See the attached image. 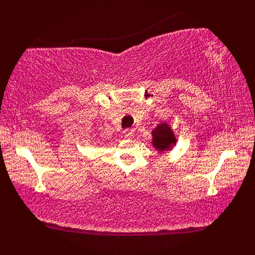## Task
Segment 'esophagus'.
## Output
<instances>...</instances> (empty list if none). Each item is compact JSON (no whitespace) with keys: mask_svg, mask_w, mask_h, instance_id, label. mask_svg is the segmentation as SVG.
Here are the masks:
<instances>
[{"mask_svg":"<svg viewBox=\"0 0 255 255\" xmlns=\"http://www.w3.org/2000/svg\"><path fill=\"white\" fill-rule=\"evenodd\" d=\"M133 131H132V130H125L124 131V135H125V137H127V138H132V137H133Z\"/></svg>","mask_w":255,"mask_h":255,"instance_id":"1","label":"esophagus"}]
</instances>
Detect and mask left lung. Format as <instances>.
Wrapping results in <instances>:
<instances>
[{
    "mask_svg": "<svg viewBox=\"0 0 255 255\" xmlns=\"http://www.w3.org/2000/svg\"><path fill=\"white\" fill-rule=\"evenodd\" d=\"M152 145L160 153L169 151L176 144L174 132L167 123H160L152 130Z\"/></svg>",
    "mask_w": 255,
    "mask_h": 255,
    "instance_id": "obj_1",
    "label": "left lung"
}]
</instances>
